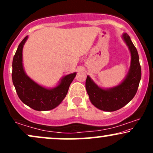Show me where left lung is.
<instances>
[{
	"label": "left lung",
	"instance_id": "8db88e82",
	"mask_svg": "<svg viewBox=\"0 0 153 153\" xmlns=\"http://www.w3.org/2000/svg\"><path fill=\"white\" fill-rule=\"evenodd\" d=\"M122 38L131 54L130 67L122 81L111 88L99 86L89 75L85 81V88L91 103L105 111H114L127 105L136 94L141 80V67L137 50L127 33H123Z\"/></svg>",
	"mask_w": 153,
	"mask_h": 153
}]
</instances>
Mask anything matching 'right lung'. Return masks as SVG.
I'll list each match as a JSON object with an SVG mask.
<instances>
[{"label":"right lung","instance_id":"1","mask_svg":"<svg viewBox=\"0 0 153 153\" xmlns=\"http://www.w3.org/2000/svg\"><path fill=\"white\" fill-rule=\"evenodd\" d=\"M29 36L19 44L12 63V80L19 99L36 111H49L60 104L77 73L64 75L53 88H47L32 80L26 73L23 64V48Z\"/></svg>","mask_w":153,"mask_h":153}]
</instances>
